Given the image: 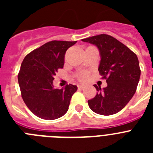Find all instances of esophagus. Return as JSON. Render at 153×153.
Returning <instances> with one entry per match:
<instances>
[{"label":"esophagus","mask_w":153,"mask_h":153,"mask_svg":"<svg viewBox=\"0 0 153 153\" xmlns=\"http://www.w3.org/2000/svg\"><path fill=\"white\" fill-rule=\"evenodd\" d=\"M78 89H83L85 88L84 85H78Z\"/></svg>","instance_id":"esophagus-1"}]
</instances>
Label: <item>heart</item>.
<instances>
[{"label": "heart", "mask_w": 153, "mask_h": 153, "mask_svg": "<svg viewBox=\"0 0 153 153\" xmlns=\"http://www.w3.org/2000/svg\"><path fill=\"white\" fill-rule=\"evenodd\" d=\"M87 78H88V74L86 72L81 73L78 76V79L80 81H86L87 79Z\"/></svg>", "instance_id": "b5f03b06"}]
</instances>
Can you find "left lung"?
<instances>
[{"label": "left lung", "instance_id": "8db88e82", "mask_svg": "<svg viewBox=\"0 0 153 153\" xmlns=\"http://www.w3.org/2000/svg\"><path fill=\"white\" fill-rule=\"evenodd\" d=\"M82 41L98 48L100 61L98 70L106 79L107 86L103 89L94 85L97 92L88 100L94 113L109 116L120 112L136 93L141 70L138 57L126 46L107 34H100Z\"/></svg>", "mask_w": 153, "mask_h": 153}]
</instances>
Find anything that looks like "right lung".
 <instances>
[{"instance_id":"add662e5","label":"right lung","mask_w":153,"mask_h":153,"mask_svg":"<svg viewBox=\"0 0 153 153\" xmlns=\"http://www.w3.org/2000/svg\"><path fill=\"white\" fill-rule=\"evenodd\" d=\"M76 41L53 40L28 53L23 60L18 83L23 100L39 118L56 120L67 113L77 86L54 88L53 76L63 67L66 51Z\"/></svg>"}]
</instances>
